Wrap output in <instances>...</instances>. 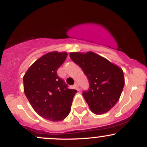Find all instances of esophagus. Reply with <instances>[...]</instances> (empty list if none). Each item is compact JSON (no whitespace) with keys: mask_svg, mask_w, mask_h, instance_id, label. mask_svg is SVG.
Here are the masks:
<instances>
[{"mask_svg":"<svg viewBox=\"0 0 147 147\" xmlns=\"http://www.w3.org/2000/svg\"><path fill=\"white\" fill-rule=\"evenodd\" d=\"M75 86L76 87H77V90H79V84H78V83H77V82H75Z\"/></svg>","mask_w":147,"mask_h":147,"instance_id":"34e87169","label":"esophagus"}]
</instances>
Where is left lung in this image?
I'll use <instances>...</instances> for the list:
<instances>
[{
    "label": "left lung",
    "mask_w": 147,
    "mask_h": 147,
    "mask_svg": "<svg viewBox=\"0 0 147 147\" xmlns=\"http://www.w3.org/2000/svg\"><path fill=\"white\" fill-rule=\"evenodd\" d=\"M70 57L88 79V90L82 95L92 112L100 115L110 111L122 94L124 86L123 70L92 52H71Z\"/></svg>",
    "instance_id": "left-lung-1"
}]
</instances>
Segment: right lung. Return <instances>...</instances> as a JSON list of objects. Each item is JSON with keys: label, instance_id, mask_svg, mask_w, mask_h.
I'll return each mask as SVG.
<instances>
[{"label": "right lung", "instance_id": "obj_1", "mask_svg": "<svg viewBox=\"0 0 147 147\" xmlns=\"http://www.w3.org/2000/svg\"><path fill=\"white\" fill-rule=\"evenodd\" d=\"M67 52H51L34 63L23 77L24 92L34 110L52 122L63 120L70 112L75 89L57 75Z\"/></svg>", "mask_w": 147, "mask_h": 147}]
</instances>
